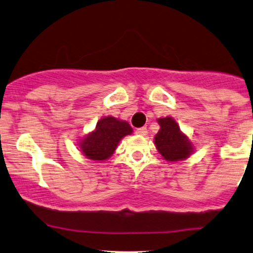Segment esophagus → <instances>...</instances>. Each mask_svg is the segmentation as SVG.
<instances>
[{"mask_svg": "<svg viewBox=\"0 0 253 253\" xmlns=\"http://www.w3.org/2000/svg\"><path fill=\"white\" fill-rule=\"evenodd\" d=\"M135 134L147 135V128H146V127H140V128H136L135 129Z\"/></svg>", "mask_w": 253, "mask_h": 253, "instance_id": "1", "label": "esophagus"}]
</instances>
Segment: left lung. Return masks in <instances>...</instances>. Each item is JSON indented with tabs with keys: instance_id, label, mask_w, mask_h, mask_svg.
<instances>
[{
	"instance_id": "left-lung-1",
	"label": "left lung",
	"mask_w": 253,
	"mask_h": 253,
	"mask_svg": "<svg viewBox=\"0 0 253 253\" xmlns=\"http://www.w3.org/2000/svg\"><path fill=\"white\" fill-rule=\"evenodd\" d=\"M161 129L155 136L157 150L169 162H177L187 158L193 152V146L188 138L179 130L178 125L172 118L158 120Z\"/></svg>"
}]
</instances>
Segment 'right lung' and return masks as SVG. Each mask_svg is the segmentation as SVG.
<instances>
[{
  "instance_id": "obj_1",
  "label": "right lung",
  "mask_w": 253,
  "mask_h": 253,
  "mask_svg": "<svg viewBox=\"0 0 253 253\" xmlns=\"http://www.w3.org/2000/svg\"><path fill=\"white\" fill-rule=\"evenodd\" d=\"M130 133L132 127L128 123L107 117L98 121L96 129L81 143V149L89 159L106 161L114 153L119 141Z\"/></svg>"
}]
</instances>
